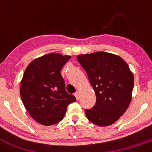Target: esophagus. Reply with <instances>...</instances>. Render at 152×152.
Wrapping results in <instances>:
<instances>
[{
  "mask_svg": "<svg viewBox=\"0 0 152 152\" xmlns=\"http://www.w3.org/2000/svg\"><path fill=\"white\" fill-rule=\"evenodd\" d=\"M75 96L77 100H79V98H80V92H79V91H77V92H75Z\"/></svg>",
  "mask_w": 152,
  "mask_h": 152,
  "instance_id": "esophagus-1",
  "label": "esophagus"
}]
</instances>
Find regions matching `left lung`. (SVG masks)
<instances>
[{
    "mask_svg": "<svg viewBox=\"0 0 152 152\" xmlns=\"http://www.w3.org/2000/svg\"><path fill=\"white\" fill-rule=\"evenodd\" d=\"M77 58L86 72L96 95L94 106L86 109L87 118L100 126L112 125L130 104L133 74L126 62L113 54L98 52L77 55Z\"/></svg>",
    "mask_w": 152,
    "mask_h": 152,
    "instance_id": "obj_1",
    "label": "left lung"
}]
</instances>
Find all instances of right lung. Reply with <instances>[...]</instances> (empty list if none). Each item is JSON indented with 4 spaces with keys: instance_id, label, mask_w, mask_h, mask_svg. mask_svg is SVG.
<instances>
[{
    "instance_id": "1",
    "label": "right lung",
    "mask_w": 152,
    "mask_h": 152,
    "mask_svg": "<svg viewBox=\"0 0 152 152\" xmlns=\"http://www.w3.org/2000/svg\"><path fill=\"white\" fill-rule=\"evenodd\" d=\"M70 58L50 53L34 59L26 69L20 83V97L31 118L42 125L59 123L68 105L76 101L75 97L66 91L61 74Z\"/></svg>"
}]
</instances>
